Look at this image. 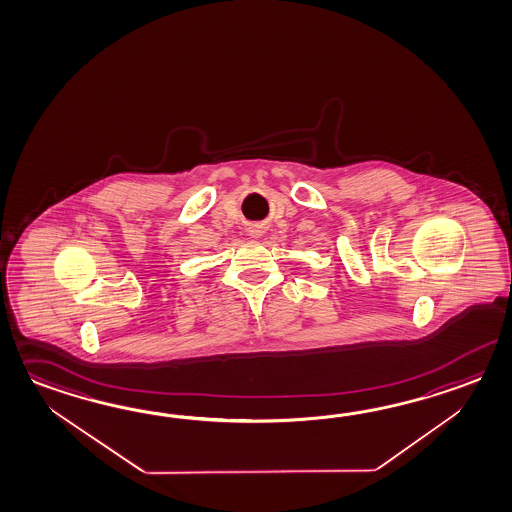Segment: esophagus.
<instances>
[{"instance_id": "obj_1", "label": "esophagus", "mask_w": 512, "mask_h": 512, "mask_svg": "<svg viewBox=\"0 0 512 512\" xmlns=\"http://www.w3.org/2000/svg\"><path fill=\"white\" fill-rule=\"evenodd\" d=\"M262 235V229L259 226H253L250 228V237L251 239H259Z\"/></svg>"}]
</instances>
